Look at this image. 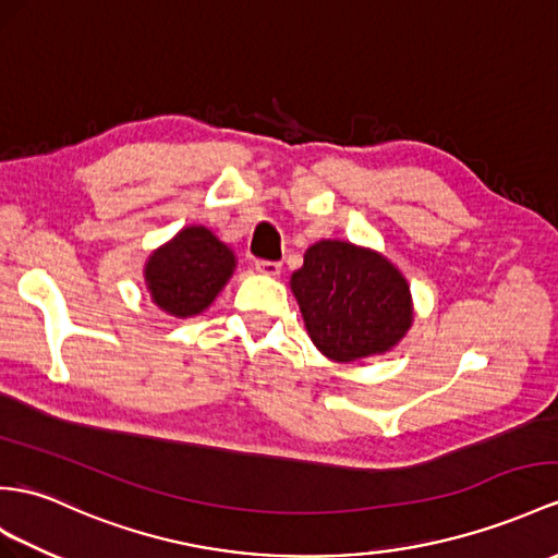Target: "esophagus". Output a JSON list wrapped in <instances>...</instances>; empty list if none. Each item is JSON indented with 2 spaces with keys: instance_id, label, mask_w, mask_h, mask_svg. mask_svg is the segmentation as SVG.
Returning a JSON list of instances; mask_svg holds the SVG:
<instances>
[{
  "instance_id": "obj_1",
  "label": "esophagus",
  "mask_w": 558,
  "mask_h": 558,
  "mask_svg": "<svg viewBox=\"0 0 558 558\" xmlns=\"http://www.w3.org/2000/svg\"><path fill=\"white\" fill-rule=\"evenodd\" d=\"M255 269L260 271V275L277 277L279 271H281V263H275V260H255Z\"/></svg>"
}]
</instances>
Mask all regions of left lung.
<instances>
[{"label": "left lung", "instance_id": "obj_1", "mask_svg": "<svg viewBox=\"0 0 558 558\" xmlns=\"http://www.w3.org/2000/svg\"><path fill=\"white\" fill-rule=\"evenodd\" d=\"M291 289L312 343L336 362L386 352L412 324L404 277L386 257L352 243H315Z\"/></svg>", "mask_w": 558, "mask_h": 558}]
</instances>
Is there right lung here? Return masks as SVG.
Returning a JSON list of instances; mask_svg holds the SVG:
<instances>
[{
  "mask_svg": "<svg viewBox=\"0 0 558 558\" xmlns=\"http://www.w3.org/2000/svg\"><path fill=\"white\" fill-rule=\"evenodd\" d=\"M234 253L206 227H186L158 248L146 265V287L154 303L174 317L206 310L232 277Z\"/></svg>",
  "mask_w": 558,
  "mask_h": 558,
  "instance_id": "right-lung-1",
  "label": "right lung"
}]
</instances>
